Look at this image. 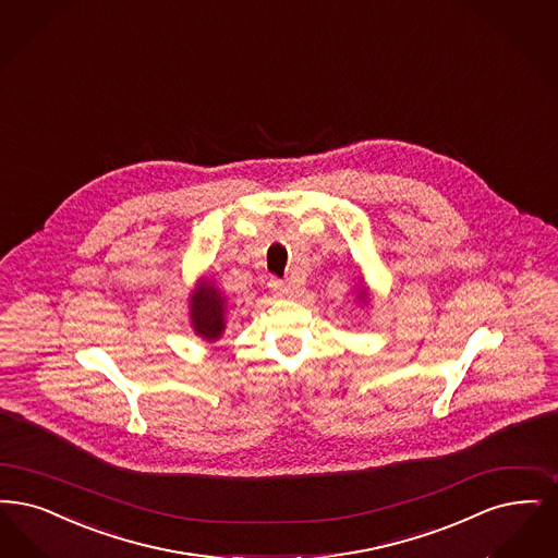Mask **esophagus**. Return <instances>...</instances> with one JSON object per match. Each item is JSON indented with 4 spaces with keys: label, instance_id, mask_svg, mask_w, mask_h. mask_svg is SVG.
Returning a JSON list of instances; mask_svg holds the SVG:
<instances>
[{
    "label": "esophagus",
    "instance_id": "34e87169",
    "mask_svg": "<svg viewBox=\"0 0 558 558\" xmlns=\"http://www.w3.org/2000/svg\"><path fill=\"white\" fill-rule=\"evenodd\" d=\"M269 289L274 290L278 296H284L290 292V284L282 282V280H269Z\"/></svg>",
    "mask_w": 558,
    "mask_h": 558
}]
</instances>
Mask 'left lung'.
<instances>
[{"label": "left lung", "instance_id": "8db88e82", "mask_svg": "<svg viewBox=\"0 0 558 558\" xmlns=\"http://www.w3.org/2000/svg\"><path fill=\"white\" fill-rule=\"evenodd\" d=\"M359 299H361V301H365V299H367V290H361V296H359Z\"/></svg>", "mask_w": 558, "mask_h": 558}]
</instances>
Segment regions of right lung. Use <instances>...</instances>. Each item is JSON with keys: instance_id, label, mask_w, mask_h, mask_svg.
Returning <instances> with one entry per match:
<instances>
[{"instance_id": "1", "label": "right lung", "mask_w": 558, "mask_h": 558, "mask_svg": "<svg viewBox=\"0 0 558 558\" xmlns=\"http://www.w3.org/2000/svg\"><path fill=\"white\" fill-rule=\"evenodd\" d=\"M191 326L203 340H218L226 328V296L209 280H201L189 299Z\"/></svg>"}]
</instances>
